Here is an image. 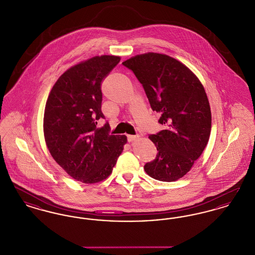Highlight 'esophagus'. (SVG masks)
I'll use <instances>...</instances> for the list:
<instances>
[{"instance_id":"obj_1","label":"esophagus","mask_w":255,"mask_h":255,"mask_svg":"<svg viewBox=\"0 0 255 255\" xmlns=\"http://www.w3.org/2000/svg\"><path fill=\"white\" fill-rule=\"evenodd\" d=\"M139 137V135H131V134H128L127 135V140L129 141V142H132L133 140H135L136 138H138Z\"/></svg>"}]
</instances>
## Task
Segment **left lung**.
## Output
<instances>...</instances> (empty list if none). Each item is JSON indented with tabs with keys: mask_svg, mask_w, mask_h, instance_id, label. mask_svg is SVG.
Masks as SVG:
<instances>
[{
	"mask_svg": "<svg viewBox=\"0 0 255 255\" xmlns=\"http://www.w3.org/2000/svg\"><path fill=\"white\" fill-rule=\"evenodd\" d=\"M122 65L143 87L158 123L166 126L149 138L157 147L156 158L144 165L155 180L174 182L183 177L202 155L209 139L211 111L204 86L180 61L148 52Z\"/></svg>",
	"mask_w": 255,
	"mask_h": 255,
	"instance_id": "8db88e82",
	"label": "left lung"
}]
</instances>
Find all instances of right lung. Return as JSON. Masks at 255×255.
Listing matches in <instances>:
<instances>
[{
    "label": "right lung",
    "mask_w": 255,
    "mask_h": 255,
    "mask_svg": "<svg viewBox=\"0 0 255 255\" xmlns=\"http://www.w3.org/2000/svg\"><path fill=\"white\" fill-rule=\"evenodd\" d=\"M121 57L96 56L66 71L52 87L44 115V134L54 160L74 180L96 183L109 177L127 142L110 134L101 112L102 80Z\"/></svg>",
    "instance_id": "obj_1"
}]
</instances>
